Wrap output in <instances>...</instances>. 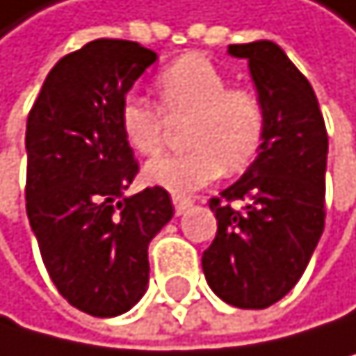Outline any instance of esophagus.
Masks as SVG:
<instances>
[{
	"label": "esophagus",
	"instance_id": "34e87169",
	"mask_svg": "<svg viewBox=\"0 0 356 356\" xmlns=\"http://www.w3.org/2000/svg\"><path fill=\"white\" fill-rule=\"evenodd\" d=\"M172 204H175V213H177V215H184L186 210L193 206V199H184V197H172Z\"/></svg>",
	"mask_w": 356,
	"mask_h": 356
}]
</instances>
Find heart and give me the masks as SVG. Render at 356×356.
<instances>
[{
	"label": "heart",
	"instance_id": "b5f03b06",
	"mask_svg": "<svg viewBox=\"0 0 356 356\" xmlns=\"http://www.w3.org/2000/svg\"><path fill=\"white\" fill-rule=\"evenodd\" d=\"M154 88L166 119H188L184 143L191 150L150 161L143 168L146 184L181 197L213 184L221 170L237 172L254 159L266 128L264 106L250 88H230L208 57H179L157 74ZM119 128L143 157L163 148L165 120L137 95L122 99Z\"/></svg>",
	"mask_w": 356,
	"mask_h": 356
}]
</instances>
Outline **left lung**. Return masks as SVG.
<instances>
[{
    "mask_svg": "<svg viewBox=\"0 0 356 356\" xmlns=\"http://www.w3.org/2000/svg\"><path fill=\"white\" fill-rule=\"evenodd\" d=\"M248 61L266 128L254 161L210 199L217 237L202 257L210 290L234 308L261 310L295 288L325 219L328 133L310 81L275 42L228 46ZM241 201V211L232 209Z\"/></svg>",
    "mask_w": 356,
    "mask_h": 356,
    "instance_id": "obj_1",
    "label": "left lung"
}]
</instances>
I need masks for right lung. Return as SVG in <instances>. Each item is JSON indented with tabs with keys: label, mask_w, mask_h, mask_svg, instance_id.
<instances>
[{
	"label": "right lung",
	"mask_w": 356,
	"mask_h": 356,
	"mask_svg": "<svg viewBox=\"0 0 356 356\" xmlns=\"http://www.w3.org/2000/svg\"><path fill=\"white\" fill-rule=\"evenodd\" d=\"M157 53L95 39L48 72L26 124V213L53 284L70 306L117 317L148 288V243L175 215L163 188L126 195L135 152L119 106Z\"/></svg>",
	"instance_id": "add662e5"
}]
</instances>
